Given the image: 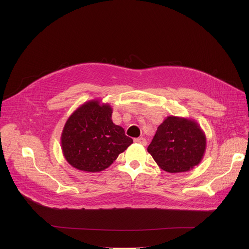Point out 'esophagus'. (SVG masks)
Masks as SVG:
<instances>
[{
  "mask_svg": "<svg viewBox=\"0 0 249 249\" xmlns=\"http://www.w3.org/2000/svg\"><path fill=\"white\" fill-rule=\"evenodd\" d=\"M134 142H135V143H137V144L142 145V146H146L147 145V140L145 138H143V137L134 139Z\"/></svg>",
  "mask_w": 249,
  "mask_h": 249,
  "instance_id": "obj_1",
  "label": "esophagus"
}]
</instances>
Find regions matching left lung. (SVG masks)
<instances>
[{"mask_svg":"<svg viewBox=\"0 0 249 249\" xmlns=\"http://www.w3.org/2000/svg\"><path fill=\"white\" fill-rule=\"evenodd\" d=\"M206 144V135L194 119L171 115L158 127L148 152L161 169L178 173L201 162Z\"/></svg>","mask_w":249,"mask_h":249,"instance_id":"8db88e82","label":"left lung"}]
</instances>
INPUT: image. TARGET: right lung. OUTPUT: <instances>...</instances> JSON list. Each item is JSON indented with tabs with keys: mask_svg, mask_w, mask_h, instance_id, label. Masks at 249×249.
Listing matches in <instances>:
<instances>
[{
	"mask_svg": "<svg viewBox=\"0 0 249 249\" xmlns=\"http://www.w3.org/2000/svg\"><path fill=\"white\" fill-rule=\"evenodd\" d=\"M111 117V106L98 99L85 102L70 115L61 135L63 156L69 164L82 171L99 172L133 143Z\"/></svg>",
	"mask_w": 249,
	"mask_h": 249,
	"instance_id": "add662e5",
	"label": "right lung"
}]
</instances>
